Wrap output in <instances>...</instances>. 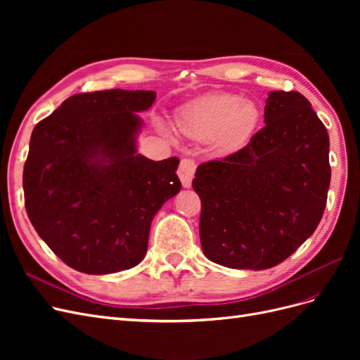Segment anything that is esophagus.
<instances>
[{
  "label": "esophagus",
  "mask_w": 360,
  "mask_h": 360,
  "mask_svg": "<svg viewBox=\"0 0 360 360\" xmlns=\"http://www.w3.org/2000/svg\"><path fill=\"white\" fill-rule=\"evenodd\" d=\"M195 162L192 159H181L180 162V167H179V177L181 180L183 188H191L192 186V179H193V174H195Z\"/></svg>",
  "instance_id": "obj_1"
}]
</instances>
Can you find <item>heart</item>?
Instances as JSON below:
<instances>
[{
  "mask_svg": "<svg viewBox=\"0 0 360 360\" xmlns=\"http://www.w3.org/2000/svg\"><path fill=\"white\" fill-rule=\"evenodd\" d=\"M177 127L195 139L214 136L221 151L243 147L259 122L258 106L230 93L205 94L180 108Z\"/></svg>",
  "mask_w": 360,
  "mask_h": 360,
  "instance_id": "obj_1",
  "label": "heart"
}]
</instances>
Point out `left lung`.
<instances>
[{
	"label": "left lung",
	"instance_id": "1",
	"mask_svg": "<svg viewBox=\"0 0 360 360\" xmlns=\"http://www.w3.org/2000/svg\"><path fill=\"white\" fill-rule=\"evenodd\" d=\"M264 123L246 147L201 163L192 181L202 252L230 269L279 264L312 236L328 201L329 135L307 97L270 91Z\"/></svg>",
	"mask_w": 360,
	"mask_h": 360
}]
</instances>
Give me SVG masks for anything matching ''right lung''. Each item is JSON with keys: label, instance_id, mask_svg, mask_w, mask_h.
<instances>
[{"label": "right lung", "instance_id": "add662e5", "mask_svg": "<svg viewBox=\"0 0 360 360\" xmlns=\"http://www.w3.org/2000/svg\"><path fill=\"white\" fill-rule=\"evenodd\" d=\"M155 91L79 93L36 124L24 167L25 209L69 267L89 275L132 269L150 225L181 189L177 158L150 160L136 136Z\"/></svg>", "mask_w": 360, "mask_h": 360}]
</instances>
